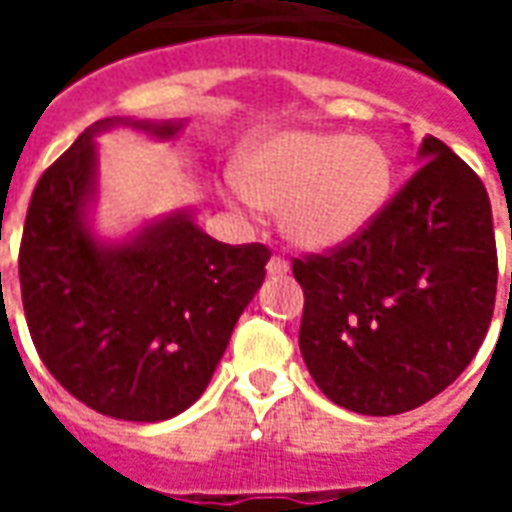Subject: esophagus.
I'll return each mask as SVG.
<instances>
[{
	"mask_svg": "<svg viewBox=\"0 0 512 512\" xmlns=\"http://www.w3.org/2000/svg\"><path fill=\"white\" fill-rule=\"evenodd\" d=\"M266 271H268V277H285V274L290 271L288 260H282V257H271V260H268Z\"/></svg>",
	"mask_w": 512,
	"mask_h": 512,
	"instance_id": "obj_1",
	"label": "esophagus"
}]
</instances>
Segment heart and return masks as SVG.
Wrapping results in <instances>:
<instances>
[{
    "instance_id": "1",
    "label": "heart",
    "mask_w": 512,
    "mask_h": 512,
    "mask_svg": "<svg viewBox=\"0 0 512 512\" xmlns=\"http://www.w3.org/2000/svg\"><path fill=\"white\" fill-rule=\"evenodd\" d=\"M224 197L244 211H279L285 241L301 252L351 244L376 219L389 191L392 164L367 136L288 128L255 139Z\"/></svg>"
}]
</instances>
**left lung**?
Wrapping results in <instances>:
<instances>
[{"label":"left lung","instance_id":"left-lung-1","mask_svg":"<svg viewBox=\"0 0 512 512\" xmlns=\"http://www.w3.org/2000/svg\"><path fill=\"white\" fill-rule=\"evenodd\" d=\"M293 277L304 290L301 356L323 395L367 417L428 403L466 370L494 315L483 180L425 136L417 172L365 233L296 260Z\"/></svg>","mask_w":512,"mask_h":512}]
</instances>
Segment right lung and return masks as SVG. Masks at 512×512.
Instances as JSON below:
<instances>
[{"instance_id":"right-lung-1","label":"right lung","mask_w":512,"mask_h":512,"mask_svg":"<svg viewBox=\"0 0 512 512\" xmlns=\"http://www.w3.org/2000/svg\"><path fill=\"white\" fill-rule=\"evenodd\" d=\"M115 128L169 142L186 120L106 117L43 172L18 252L21 299L43 365L73 397L106 417L161 422L205 392L271 252L219 244L191 208L98 233V136Z\"/></svg>"}]
</instances>
